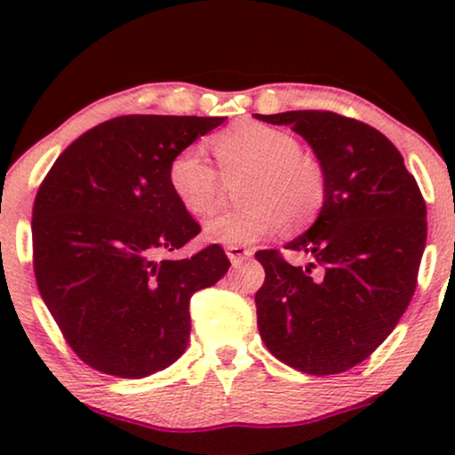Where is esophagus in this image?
Wrapping results in <instances>:
<instances>
[{"instance_id": "1", "label": "esophagus", "mask_w": 455, "mask_h": 455, "mask_svg": "<svg viewBox=\"0 0 455 455\" xmlns=\"http://www.w3.org/2000/svg\"><path fill=\"white\" fill-rule=\"evenodd\" d=\"M227 257L231 259L233 265H237L248 257H252V250L245 248V245H227Z\"/></svg>"}]
</instances>
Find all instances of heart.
<instances>
[{"label": "heart", "instance_id": "heart-1", "mask_svg": "<svg viewBox=\"0 0 455 455\" xmlns=\"http://www.w3.org/2000/svg\"><path fill=\"white\" fill-rule=\"evenodd\" d=\"M224 175L248 171L237 210L205 224V239L222 245H248L274 235L289 220L301 228L316 220L327 201V175L315 156L301 151L286 130L259 122H239L212 139ZM169 188L184 210L207 218L220 205L222 181L201 148L177 151L166 171Z\"/></svg>", "mask_w": 455, "mask_h": 455}]
</instances>
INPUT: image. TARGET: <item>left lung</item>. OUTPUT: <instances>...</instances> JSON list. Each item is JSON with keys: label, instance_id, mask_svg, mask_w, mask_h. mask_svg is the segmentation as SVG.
<instances>
[{"label": "left lung", "instance_id": "8db88e82", "mask_svg": "<svg viewBox=\"0 0 455 455\" xmlns=\"http://www.w3.org/2000/svg\"><path fill=\"white\" fill-rule=\"evenodd\" d=\"M291 126L315 149L327 201L310 231L286 243L307 259L259 250L254 295L260 338L274 357L325 377L362 363L409 307L426 248V201L395 145L377 128L331 111L257 115Z\"/></svg>", "mask_w": 455, "mask_h": 455}]
</instances>
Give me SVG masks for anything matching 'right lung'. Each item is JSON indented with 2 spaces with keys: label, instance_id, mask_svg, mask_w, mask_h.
Masks as SVG:
<instances>
[{
  "label": "right lung",
  "instance_id": "right-lung-1",
  "mask_svg": "<svg viewBox=\"0 0 455 455\" xmlns=\"http://www.w3.org/2000/svg\"><path fill=\"white\" fill-rule=\"evenodd\" d=\"M224 117L122 115L51 166L31 212L34 274L81 362L140 379L186 351L190 297L231 267L218 243L158 260L201 233L166 180L169 162Z\"/></svg>",
  "mask_w": 455,
  "mask_h": 455
}]
</instances>
